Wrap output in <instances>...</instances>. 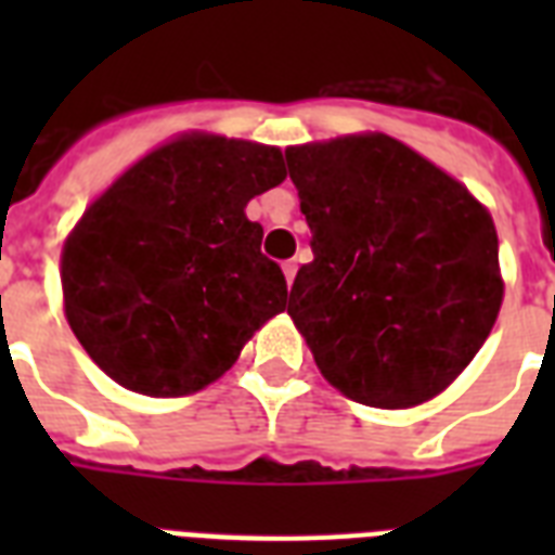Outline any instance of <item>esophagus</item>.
<instances>
[{
	"instance_id": "esophagus-1",
	"label": "esophagus",
	"mask_w": 555,
	"mask_h": 555,
	"mask_svg": "<svg viewBox=\"0 0 555 555\" xmlns=\"http://www.w3.org/2000/svg\"><path fill=\"white\" fill-rule=\"evenodd\" d=\"M296 268H299V264H296L294 259H291V261H285V264H282V270H285V279H287V285H294Z\"/></svg>"
}]
</instances>
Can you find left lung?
<instances>
[{"label":"left lung","instance_id":"obj_1","mask_svg":"<svg viewBox=\"0 0 555 555\" xmlns=\"http://www.w3.org/2000/svg\"><path fill=\"white\" fill-rule=\"evenodd\" d=\"M285 158L313 250L287 313L325 379L377 409L443 391L504 296L490 212L388 134L291 146Z\"/></svg>","mask_w":555,"mask_h":555}]
</instances>
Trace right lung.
<instances>
[{
	"mask_svg": "<svg viewBox=\"0 0 555 555\" xmlns=\"http://www.w3.org/2000/svg\"><path fill=\"white\" fill-rule=\"evenodd\" d=\"M273 146L186 134L100 195L63 247L65 317L108 377L150 397L209 386L285 311L253 195L285 181Z\"/></svg>",
	"mask_w": 555,
	"mask_h": 555,
	"instance_id": "add662e5",
	"label": "right lung"
}]
</instances>
